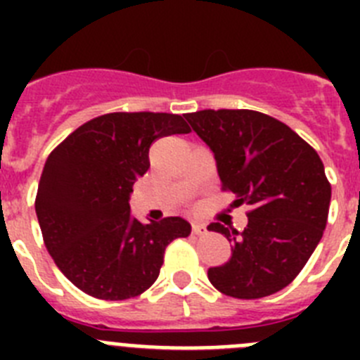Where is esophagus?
Wrapping results in <instances>:
<instances>
[{
	"label": "esophagus",
	"instance_id": "1",
	"mask_svg": "<svg viewBox=\"0 0 360 360\" xmlns=\"http://www.w3.org/2000/svg\"><path fill=\"white\" fill-rule=\"evenodd\" d=\"M193 232H195V234H205V232H207V227H205V225L203 224H193Z\"/></svg>",
	"mask_w": 360,
	"mask_h": 360
}]
</instances>
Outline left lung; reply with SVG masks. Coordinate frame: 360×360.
<instances>
[{
  "instance_id": "left-lung-1",
  "label": "left lung",
  "mask_w": 360,
  "mask_h": 360,
  "mask_svg": "<svg viewBox=\"0 0 360 360\" xmlns=\"http://www.w3.org/2000/svg\"><path fill=\"white\" fill-rule=\"evenodd\" d=\"M187 122L214 155L221 187L247 203L243 232L211 224L231 241L227 263L207 270L221 294L259 299L307 265L328 219L330 187L316 149L287 124L252 110H202Z\"/></svg>"
}]
</instances>
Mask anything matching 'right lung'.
I'll return each mask as SVG.
<instances>
[{"mask_svg":"<svg viewBox=\"0 0 360 360\" xmlns=\"http://www.w3.org/2000/svg\"><path fill=\"white\" fill-rule=\"evenodd\" d=\"M189 131L173 113H108L50 153L36 214L50 256L79 290L106 301L136 297L157 281L165 247L189 236V221L180 216L141 224L129 212L153 142Z\"/></svg>","mask_w":360,"mask_h":360,"instance_id":"1","label":"right lung"}]
</instances>
